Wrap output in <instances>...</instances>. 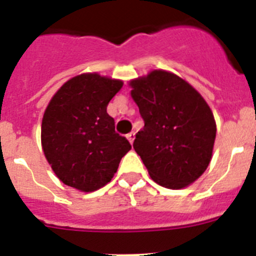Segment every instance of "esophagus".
Wrapping results in <instances>:
<instances>
[{"mask_svg":"<svg viewBox=\"0 0 256 256\" xmlns=\"http://www.w3.org/2000/svg\"><path fill=\"white\" fill-rule=\"evenodd\" d=\"M134 134H136L134 132H130L126 134V138H128V141H130V144H133V141H134Z\"/></svg>","mask_w":256,"mask_h":256,"instance_id":"esophagus-1","label":"esophagus"}]
</instances>
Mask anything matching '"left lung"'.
<instances>
[{
	"label": "left lung",
	"instance_id": "1",
	"mask_svg": "<svg viewBox=\"0 0 256 256\" xmlns=\"http://www.w3.org/2000/svg\"><path fill=\"white\" fill-rule=\"evenodd\" d=\"M144 122L133 148L150 177L166 188H183L206 170L216 126L206 101L191 84L165 70L130 80Z\"/></svg>",
	"mask_w": 256,
	"mask_h": 256
}]
</instances>
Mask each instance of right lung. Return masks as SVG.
I'll list each match as a JSON object with an SVG mask.
<instances>
[{"instance_id": "obj_1", "label": "right lung", "mask_w": 256, "mask_h": 256, "mask_svg": "<svg viewBox=\"0 0 256 256\" xmlns=\"http://www.w3.org/2000/svg\"><path fill=\"white\" fill-rule=\"evenodd\" d=\"M122 86L118 79L80 74L62 84L50 101L42 119V148L66 186L83 192L101 188L132 148L115 132L114 119L106 112Z\"/></svg>"}]
</instances>
